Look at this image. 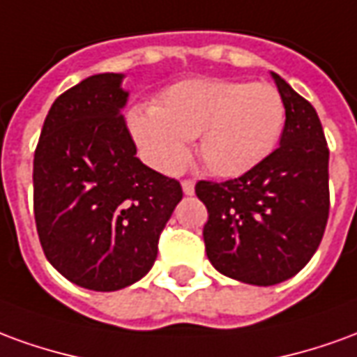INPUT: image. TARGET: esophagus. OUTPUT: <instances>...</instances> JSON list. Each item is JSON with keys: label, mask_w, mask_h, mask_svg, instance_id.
Returning a JSON list of instances; mask_svg holds the SVG:
<instances>
[{"label": "esophagus", "mask_w": 357, "mask_h": 357, "mask_svg": "<svg viewBox=\"0 0 357 357\" xmlns=\"http://www.w3.org/2000/svg\"><path fill=\"white\" fill-rule=\"evenodd\" d=\"M181 189H183L185 195H193L195 193V181L193 179H183L181 181Z\"/></svg>", "instance_id": "obj_1"}]
</instances>
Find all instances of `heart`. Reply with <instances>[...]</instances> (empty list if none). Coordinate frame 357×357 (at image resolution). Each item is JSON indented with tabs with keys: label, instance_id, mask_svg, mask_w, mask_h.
Listing matches in <instances>:
<instances>
[{
	"label": "heart",
	"instance_id": "heart-1",
	"mask_svg": "<svg viewBox=\"0 0 357 357\" xmlns=\"http://www.w3.org/2000/svg\"><path fill=\"white\" fill-rule=\"evenodd\" d=\"M127 123L156 170H179L187 141L197 137V154L206 170L236 178L276 149L286 106L271 84L201 77L164 89L154 106L131 109Z\"/></svg>",
	"mask_w": 357,
	"mask_h": 357
}]
</instances>
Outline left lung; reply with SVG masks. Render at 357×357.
<instances>
[{
    "instance_id": "left-lung-1",
    "label": "left lung",
    "mask_w": 357,
    "mask_h": 357,
    "mask_svg": "<svg viewBox=\"0 0 357 357\" xmlns=\"http://www.w3.org/2000/svg\"><path fill=\"white\" fill-rule=\"evenodd\" d=\"M286 106L280 146L243 176L197 181L208 211L206 257L218 273L255 286L298 274L317 251L328 220V146L315 108L282 77Z\"/></svg>"
}]
</instances>
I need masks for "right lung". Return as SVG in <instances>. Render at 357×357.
<instances>
[{
	"instance_id": "obj_1",
	"label": "right lung",
	"mask_w": 357,
	"mask_h": 357,
	"mask_svg": "<svg viewBox=\"0 0 357 357\" xmlns=\"http://www.w3.org/2000/svg\"><path fill=\"white\" fill-rule=\"evenodd\" d=\"M121 73L84 79L52 104L34 151V220L44 255L81 288L141 280L183 191L137 158Z\"/></svg>"
}]
</instances>
